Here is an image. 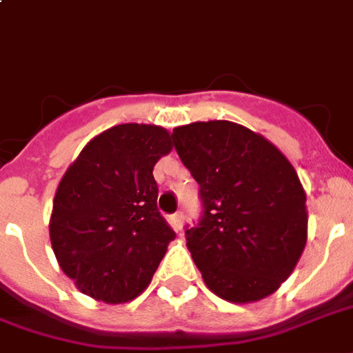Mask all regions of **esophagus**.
I'll list each match as a JSON object with an SVG mask.
<instances>
[{"mask_svg":"<svg viewBox=\"0 0 353 353\" xmlns=\"http://www.w3.org/2000/svg\"><path fill=\"white\" fill-rule=\"evenodd\" d=\"M170 224H172V228L176 230V232H181L183 230V215L181 213H174V215L170 216Z\"/></svg>","mask_w":353,"mask_h":353,"instance_id":"esophagus-1","label":"esophagus"}]
</instances>
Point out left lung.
Listing matches in <instances>:
<instances>
[{
  "instance_id": "left-lung-1",
  "label": "left lung",
  "mask_w": 353,
  "mask_h": 353,
  "mask_svg": "<svg viewBox=\"0 0 353 353\" xmlns=\"http://www.w3.org/2000/svg\"><path fill=\"white\" fill-rule=\"evenodd\" d=\"M179 159L200 185L203 216L187 249L205 286L230 303L271 296L307 245V194L283 151L243 125L176 127Z\"/></svg>"
}]
</instances>
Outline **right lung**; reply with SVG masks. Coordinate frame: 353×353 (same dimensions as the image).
I'll return each instance as SVG.
<instances>
[{
  "label": "right lung",
  "instance_id": "add662e5",
  "mask_svg": "<svg viewBox=\"0 0 353 353\" xmlns=\"http://www.w3.org/2000/svg\"><path fill=\"white\" fill-rule=\"evenodd\" d=\"M172 151L170 132L121 123L85 143L57 185L50 243L82 294L127 303L148 288L176 237L157 210L153 166Z\"/></svg>",
  "mask_w": 353,
  "mask_h": 353
}]
</instances>
